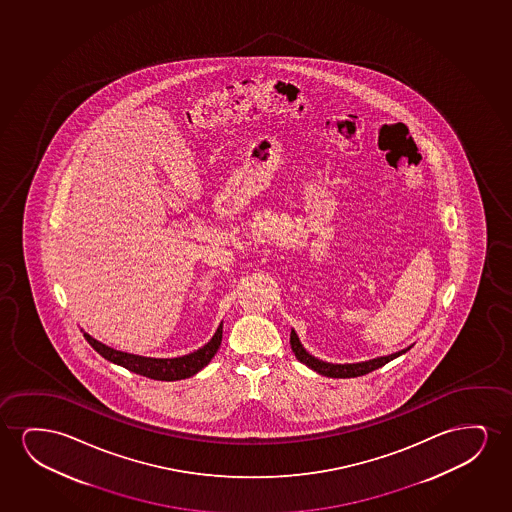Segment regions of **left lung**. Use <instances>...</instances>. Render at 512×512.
Returning a JSON list of instances; mask_svg holds the SVG:
<instances>
[{
	"label": "left lung",
	"instance_id": "8db88e82",
	"mask_svg": "<svg viewBox=\"0 0 512 512\" xmlns=\"http://www.w3.org/2000/svg\"><path fill=\"white\" fill-rule=\"evenodd\" d=\"M290 346H292V351H294L295 357H297L299 362L308 365L309 369H313V371L322 374V376H327V378H357V376H364V374L376 371L379 367L388 364L393 358L400 357L402 353L411 350V346H409L406 350L397 351V353H392L388 357L372 358V360L358 362V364H329V362H323V360H318L313 355H309L308 351L304 350L299 337L295 334V330L290 332Z\"/></svg>",
	"mask_w": 512,
	"mask_h": 512
}]
</instances>
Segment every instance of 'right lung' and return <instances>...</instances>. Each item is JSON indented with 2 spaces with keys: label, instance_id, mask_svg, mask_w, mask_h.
<instances>
[{
  "label": "right lung",
  "instance_id": "add662e5",
  "mask_svg": "<svg viewBox=\"0 0 512 512\" xmlns=\"http://www.w3.org/2000/svg\"><path fill=\"white\" fill-rule=\"evenodd\" d=\"M84 337L87 339V343L91 344L92 348L108 362L126 367L127 371L136 372L145 378L157 379V381H176V379L190 378L210 364L211 358L215 357L218 346L222 343V323L215 332V336L211 337L210 343L204 344L203 348H199L194 353L176 358L140 357L133 353L113 350L110 346L96 341L87 332H84Z\"/></svg>",
  "mask_w": 512,
  "mask_h": 512
}]
</instances>
